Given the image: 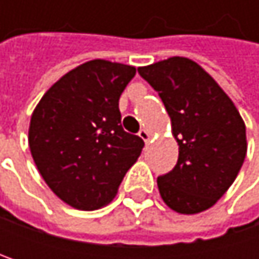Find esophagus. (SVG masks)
<instances>
[{
    "label": "esophagus",
    "instance_id": "34e87169",
    "mask_svg": "<svg viewBox=\"0 0 259 259\" xmlns=\"http://www.w3.org/2000/svg\"><path fill=\"white\" fill-rule=\"evenodd\" d=\"M138 135H139V138H141L142 141H145V142H148V141H150V138H151L150 132H148L147 129H141V130H139V133H138Z\"/></svg>",
    "mask_w": 259,
    "mask_h": 259
}]
</instances>
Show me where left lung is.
Returning a JSON list of instances; mask_svg holds the SVG:
<instances>
[{
	"label": "left lung",
	"mask_w": 259,
	"mask_h": 259,
	"mask_svg": "<svg viewBox=\"0 0 259 259\" xmlns=\"http://www.w3.org/2000/svg\"><path fill=\"white\" fill-rule=\"evenodd\" d=\"M138 73L159 93L179 142L177 165L157 177L160 196L177 213H201L224 196L244 162V121L218 82L189 58L172 57Z\"/></svg>",
	"instance_id": "obj_1"
}]
</instances>
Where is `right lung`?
<instances>
[{"mask_svg": "<svg viewBox=\"0 0 259 259\" xmlns=\"http://www.w3.org/2000/svg\"><path fill=\"white\" fill-rule=\"evenodd\" d=\"M136 69L93 60L57 80L35 106L28 132L34 163L66 204L97 210L117 193L144 141L124 132L118 100Z\"/></svg>", "mask_w": 259, "mask_h": 259, "instance_id": "add662e5", "label": "right lung"}]
</instances>
